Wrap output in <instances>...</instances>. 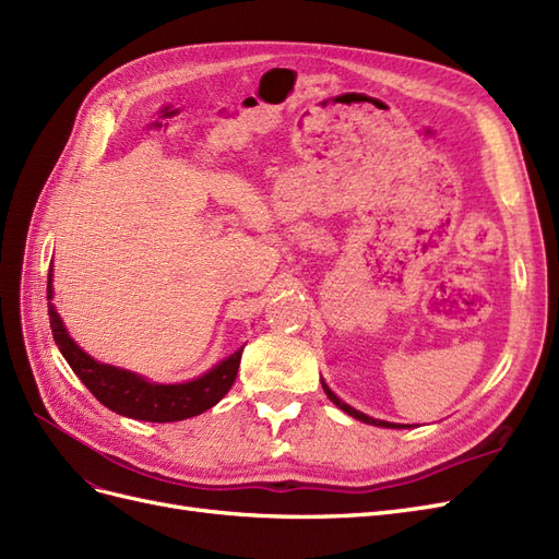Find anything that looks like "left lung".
Segmentation results:
<instances>
[{
    "label": "left lung",
    "mask_w": 559,
    "mask_h": 559,
    "mask_svg": "<svg viewBox=\"0 0 559 559\" xmlns=\"http://www.w3.org/2000/svg\"><path fill=\"white\" fill-rule=\"evenodd\" d=\"M321 386H324V392H326V396L337 405V408H341L343 413H347L349 417H354V419H359V421H366V425H373V427H384V429H405L408 425H396V421H384V419H376V417H368V415H364L361 411H357V408H352V405H347L345 401H341L337 399L333 392H331V386L324 382V378H321ZM411 429V427H408Z\"/></svg>",
    "instance_id": "left-lung-1"
}]
</instances>
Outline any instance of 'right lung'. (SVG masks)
I'll return each mask as SVG.
<instances>
[{
    "instance_id": "add662e5",
    "label": "right lung",
    "mask_w": 559,
    "mask_h": 559,
    "mask_svg": "<svg viewBox=\"0 0 559 559\" xmlns=\"http://www.w3.org/2000/svg\"><path fill=\"white\" fill-rule=\"evenodd\" d=\"M50 300H53V265L48 267V319L53 341L76 378L91 389V394L118 415L142 421H160V425L189 419L222 401L233 386L235 376H238L245 347L214 364L207 373L175 384L151 382L140 373H132V370L97 361L67 333L62 317Z\"/></svg>"
}]
</instances>
